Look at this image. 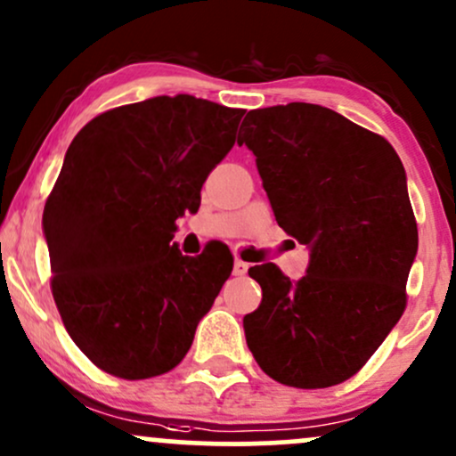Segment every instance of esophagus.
<instances>
[{"label": "esophagus", "mask_w": 456, "mask_h": 456, "mask_svg": "<svg viewBox=\"0 0 456 456\" xmlns=\"http://www.w3.org/2000/svg\"><path fill=\"white\" fill-rule=\"evenodd\" d=\"M246 272H248V264H246V261H242V259H235V264H233V274H235V276H244Z\"/></svg>", "instance_id": "34e87169"}]
</instances>
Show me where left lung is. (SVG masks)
<instances>
[{"instance_id":"left-lung-1","label":"left lung","mask_w":456,"mask_h":456,"mask_svg":"<svg viewBox=\"0 0 456 456\" xmlns=\"http://www.w3.org/2000/svg\"><path fill=\"white\" fill-rule=\"evenodd\" d=\"M238 143L257 169L287 235L311 246L291 282L274 264L248 274L261 305L244 317L265 375L317 390L354 378L407 306L418 227L405 169L381 134L308 102L248 111Z\"/></svg>"}]
</instances>
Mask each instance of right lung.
Here are the masks:
<instances>
[{
	"label": "right lung",
	"mask_w": 456,
	"mask_h": 456,
	"mask_svg": "<svg viewBox=\"0 0 456 456\" xmlns=\"http://www.w3.org/2000/svg\"><path fill=\"white\" fill-rule=\"evenodd\" d=\"M244 109L156 96L109 109L72 139L46 199L51 291L72 341L104 373L150 379L191 349L233 270L184 257L175 221L235 143Z\"/></svg>",
	"instance_id": "obj_1"
}]
</instances>
